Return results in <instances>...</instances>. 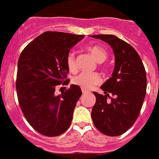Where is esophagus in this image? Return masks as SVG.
Segmentation results:
<instances>
[{"instance_id": "34e87169", "label": "esophagus", "mask_w": 159, "mask_h": 159, "mask_svg": "<svg viewBox=\"0 0 159 159\" xmlns=\"http://www.w3.org/2000/svg\"><path fill=\"white\" fill-rule=\"evenodd\" d=\"M88 91H87V90H85V89H83L82 88V93L83 94H85V93H88Z\"/></svg>"}]
</instances>
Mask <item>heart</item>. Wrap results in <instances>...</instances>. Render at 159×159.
<instances>
[{
  "label": "heart",
  "instance_id": "1",
  "mask_svg": "<svg viewBox=\"0 0 159 159\" xmlns=\"http://www.w3.org/2000/svg\"><path fill=\"white\" fill-rule=\"evenodd\" d=\"M87 50L95 57L98 62H103L107 57V52L105 49L98 45H91L87 47ZM66 65L71 72H75L77 70L76 61L73 53H69L66 58ZM72 83L85 90L92 88L101 83L100 75L96 72H82L72 79Z\"/></svg>",
  "mask_w": 159,
  "mask_h": 159
}]
</instances>
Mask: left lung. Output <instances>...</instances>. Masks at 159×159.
<instances>
[{
  "label": "left lung",
  "mask_w": 159,
  "mask_h": 159,
  "mask_svg": "<svg viewBox=\"0 0 159 159\" xmlns=\"http://www.w3.org/2000/svg\"><path fill=\"white\" fill-rule=\"evenodd\" d=\"M107 42L116 57L112 77L100 87L105 95L94 92L96 101L92 111L95 127L108 136L123 134L136 121L147 92V75L135 49L114 35H93ZM111 101L107 102V98Z\"/></svg>",
  "instance_id": "left-lung-1"
}]
</instances>
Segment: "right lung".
<instances>
[{"instance_id": "obj_1", "label": "right lung", "mask_w": 159, "mask_h": 159, "mask_svg": "<svg viewBox=\"0 0 159 159\" xmlns=\"http://www.w3.org/2000/svg\"><path fill=\"white\" fill-rule=\"evenodd\" d=\"M84 35L43 32L28 44L17 64L16 88L18 102L28 123L48 137L62 134L69 128L80 88L71 85L55 95L58 85L66 86L69 70L66 58Z\"/></svg>"}]
</instances>
